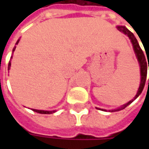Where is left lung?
<instances>
[{
	"label": "left lung",
	"instance_id": "1",
	"mask_svg": "<svg viewBox=\"0 0 149 149\" xmlns=\"http://www.w3.org/2000/svg\"><path fill=\"white\" fill-rule=\"evenodd\" d=\"M117 29L119 31H120L122 32L123 33L125 34V35H127L128 37V38L131 40V42L132 44V46H133V49H134V52L136 53V57H137L138 62H139V65H140V67H141V84H140V87L138 88L137 91V93L136 95L135 96V97L132 99V100H130L129 102H128L127 104H125L124 105H122V107L120 108H119V109H112V110H109V112H117V111H120V110H122L125 109L126 107L129 105L134 100H136V98H137L139 96H140V94L142 93V91L144 89V84H145V81H146V77H147V71H148V69H149V63H148V59L149 56H148L149 54H147L146 53V55L147 56V57H146V56H144V52L142 51V49L139 45V44H138L137 40L136 39V37L133 35V33L130 32V31L128 30L127 28L125 27V26H117ZM147 58L148 59V61H147ZM148 84H149V79H148ZM97 109H100L102 110V111H106L105 109H98L97 108Z\"/></svg>",
	"mask_w": 149,
	"mask_h": 149
}]
</instances>
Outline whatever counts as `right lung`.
I'll return each instance as SVG.
<instances>
[{
	"label": "right lung",
	"mask_w": 149,
	"mask_h": 149,
	"mask_svg": "<svg viewBox=\"0 0 149 149\" xmlns=\"http://www.w3.org/2000/svg\"><path fill=\"white\" fill-rule=\"evenodd\" d=\"M19 40H18L17 41V43H16V45H17L18 43H19ZM16 47L17 46H14V48H13V52L15 51V49H16ZM13 58V56H11V58ZM10 67H11V61H9V62H8V70H9L10 69ZM33 111H34V112H38V113H40V114H51V113H54V112H56V110H53V111H45V110H37V109H33Z\"/></svg>",
	"instance_id": "add662e5"
}]
</instances>
